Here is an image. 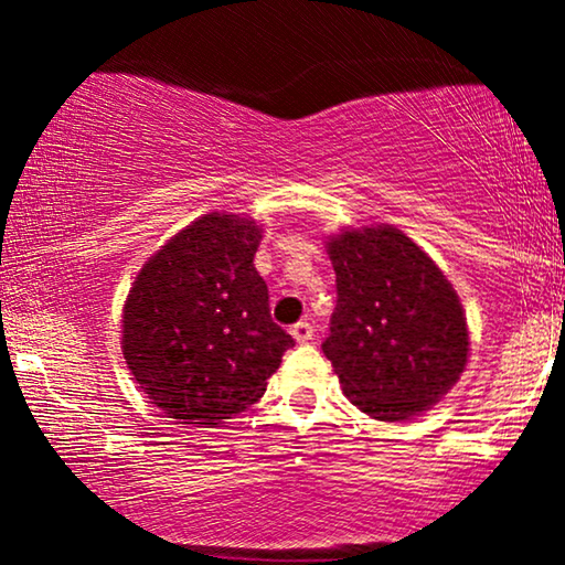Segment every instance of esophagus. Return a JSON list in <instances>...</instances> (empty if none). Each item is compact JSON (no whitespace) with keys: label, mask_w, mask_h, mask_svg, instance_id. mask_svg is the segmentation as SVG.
Instances as JSON below:
<instances>
[{"label":"esophagus","mask_w":565,"mask_h":565,"mask_svg":"<svg viewBox=\"0 0 565 565\" xmlns=\"http://www.w3.org/2000/svg\"><path fill=\"white\" fill-rule=\"evenodd\" d=\"M290 334L298 344H306V342H311V339H313V327L308 321H298V323H292V327H290Z\"/></svg>","instance_id":"34e87169"}]
</instances>
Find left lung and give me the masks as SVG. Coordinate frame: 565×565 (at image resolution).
<instances>
[{"label":"left lung","mask_w":565,"mask_h":565,"mask_svg":"<svg viewBox=\"0 0 565 565\" xmlns=\"http://www.w3.org/2000/svg\"><path fill=\"white\" fill-rule=\"evenodd\" d=\"M337 308L321 350L344 396L381 422L435 406L468 362L458 292L435 262L393 226L350 228L327 242Z\"/></svg>","instance_id":"8db88e82"}]
</instances>
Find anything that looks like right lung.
Masks as SVG:
<instances>
[{
  "mask_svg": "<svg viewBox=\"0 0 565 565\" xmlns=\"http://www.w3.org/2000/svg\"><path fill=\"white\" fill-rule=\"evenodd\" d=\"M262 228L207 213L138 273L122 308V354L169 419L221 424L257 404L292 337L269 316L254 267Z\"/></svg>",
  "mask_w": 565,
  "mask_h": 565,
  "instance_id": "right-lung-1",
  "label": "right lung"
}]
</instances>
